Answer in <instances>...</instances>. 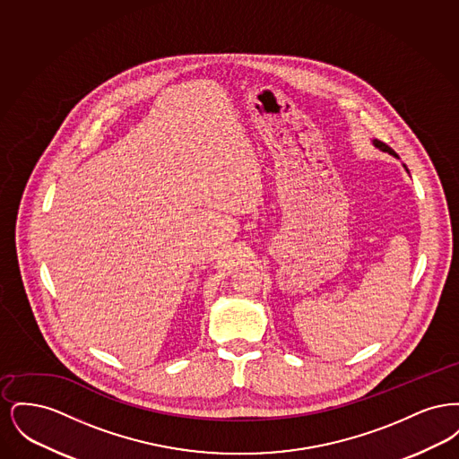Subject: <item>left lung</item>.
Masks as SVG:
<instances>
[{
	"instance_id": "obj_1",
	"label": "left lung",
	"mask_w": 459,
	"mask_h": 459,
	"mask_svg": "<svg viewBox=\"0 0 459 459\" xmlns=\"http://www.w3.org/2000/svg\"><path fill=\"white\" fill-rule=\"evenodd\" d=\"M373 144H375V146H377V148H378V150H382V152H387V153H391V154H394V156H395V153H394L393 148H389V146H387V144H385V143H382V141H378V139H375V141H373Z\"/></svg>"
}]
</instances>
